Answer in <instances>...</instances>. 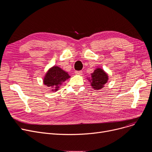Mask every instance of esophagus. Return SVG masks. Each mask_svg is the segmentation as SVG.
Instances as JSON below:
<instances>
[{
    "instance_id": "1",
    "label": "esophagus",
    "mask_w": 152,
    "mask_h": 152,
    "mask_svg": "<svg viewBox=\"0 0 152 152\" xmlns=\"http://www.w3.org/2000/svg\"><path fill=\"white\" fill-rule=\"evenodd\" d=\"M75 74L78 75H81L83 74V71H76Z\"/></svg>"
}]
</instances>
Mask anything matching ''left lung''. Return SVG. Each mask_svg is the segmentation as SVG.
I'll use <instances>...</instances> for the list:
<instances>
[{"label":"left lung","instance_id":"left-lung-1","mask_svg":"<svg viewBox=\"0 0 152 152\" xmlns=\"http://www.w3.org/2000/svg\"><path fill=\"white\" fill-rule=\"evenodd\" d=\"M91 75V85L95 89L99 90L102 89L103 87V85L107 83L108 75L101 68L95 69Z\"/></svg>","mask_w":152,"mask_h":152}]
</instances>
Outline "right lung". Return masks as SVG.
<instances>
[{
    "label": "right lung",
    "instance_id": "add662e5",
    "mask_svg": "<svg viewBox=\"0 0 152 152\" xmlns=\"http://www.w3.org/2000/svg\"><path fill=\"white\" fill-rule=\"evenodd\" d=\"M69 77V76L65 71L58 66H53L48 71L45 76L44 83L50 88H55L53 89L56 91L58 90L59 86Z\"/></svg>",
    "mask_w": 152,
    "mask_h": 152
}]
</instances>
